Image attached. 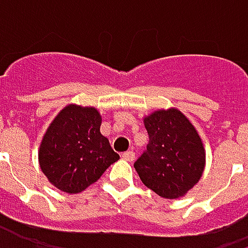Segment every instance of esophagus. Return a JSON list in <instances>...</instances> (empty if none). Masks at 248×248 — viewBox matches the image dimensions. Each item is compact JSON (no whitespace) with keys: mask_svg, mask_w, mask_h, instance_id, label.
<instances>
[{"mask_svg":"<svg viewBox=\"0 0 248 248\" xmlns=\"http://www.w3.org/2000/svg\"><path fill=\"white\" fill-rule=\"evenodd\" d=\"M122 158H124V161H129V162H132L133 159H135V152L133 151H126L122 154Z\"/></svg>","mask_w":248,"mask_h":248,"instance_id":"esophagus-1","label":"esophagus"}]
</instances>
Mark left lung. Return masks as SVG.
Masks as SVG:
<instances>
[{"label":"left lung","instance_id":"8db88e82","mask_svg":"<svg viewBox=\"0 0 248 248\" xmlns=\"http://www.w3.org/2000/svg\"><path fill=\"white\" fill-rule=\"evenodd\" d=\"M143 124L149 142L133 164L140 181L162 198L182 197L204 172L205 152L200 135L176 109L154 112Z\"/></svg>","mask_w":248,"mask_h":248}]
</instances>
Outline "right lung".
<instances>
[{
	"instance_id": "right-lung-1",
	"label": "right lung",
	"mask_w": 248,
	"mask_h": 248,
	"mask_svg": "<svg viewBox=\"0 0 248 248\" xmlns=\"http://www.w3.org/2000/svg\"><path fill=\"white\" fill-rule=\"evenodd\" d=\"M94 108L66 106L48 126L40 145V168L59 189L77 194L96 182L119 159L100 133Z\"/></svg>"
}]
</instances>
